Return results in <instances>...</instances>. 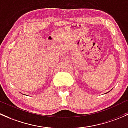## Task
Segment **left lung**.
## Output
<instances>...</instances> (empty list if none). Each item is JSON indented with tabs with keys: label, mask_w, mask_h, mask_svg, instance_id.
<instances>
[{
	"label": "left lung",
	"mask_w": 128,
	"mask_h": 128,
	"mask_svg": "<svg viewBox=\"0 0 128 128\" xmlns=\"http://www.w3.org/2000/svg\"><path fill=\"white\" fill-rule=\"evenodd\" d=\"M106 93H108V92H106Z\"/></svg>",
	"instance_id": "8db88e82"
}]
</instances>
